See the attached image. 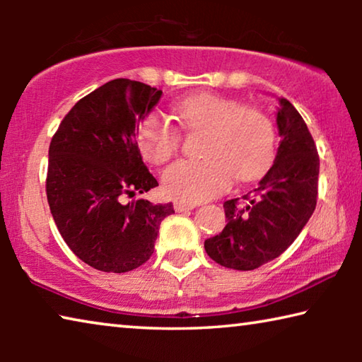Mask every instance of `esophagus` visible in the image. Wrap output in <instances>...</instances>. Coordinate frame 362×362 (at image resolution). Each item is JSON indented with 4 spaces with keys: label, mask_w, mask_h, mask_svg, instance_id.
<instances>
[{
    "label": "esophagus",
    "mask_w": 362,
    "mask_h": 362,
    "mask_svg": "<svg viewBox=\"0 0 362 362\" xmlns=\"http://www.w3.org/2000/svg\"><path fill=\"white\" fill-rule=\"evenodd\" d=\"M198 204L193 203V201H175L174 203V209L177 212H183V211H188V209H193V207H196Z\"/></svg>",
    "instance_id": "1"
}]
</instances>
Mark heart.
<instances>
[{
  "label": "heart",
  "mask_w": 362,
  "mask_h": 362,
  "mask_svg": "<svg viewBox=\"0 0 362 362\" xmlns=\"http://www.w3.org/2000/svg\"><path fill=\"white\" fill-rule=\"evenodd\" d=\"M175 113L187 129L206 132L203 159H182L164 170V192L183 201L212 198L235 177H259L276 151V131L260 108L218 94H196L180 100ZM180 131L168 118L151 113L140 122L137 144L148 161L163 164L180 148Z\"/></svg>",
  "instance_id": "heart-1"
}]
</instances>
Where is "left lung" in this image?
<instances>
[{
  "label": "left lung",
  "instance_id": "left-lung-1",
  "mask_svg": "<svg viewBox=\"0 0 362 362\" xmlns=\"http://www.w3.org/2000/svg\"><path fill=\"white\" fill-rule=\"evenodd\" d=\"M281 136L273 166L247 194L223 203L226 223L204 241L207 255L225 268H259L296 241L317 199L320 156L315 140L296 107L279 100Z\"/></svg>",
  "mask_w": 362,
  "mask_h": 362
}]
</instances>
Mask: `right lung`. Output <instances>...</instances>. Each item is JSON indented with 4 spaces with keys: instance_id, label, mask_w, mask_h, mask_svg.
<instances>
[{
    "instance_id": "obj_1",
    "label": "right lung",
    "mask_w": 362,
    "mask_h": 362,
    "mask_svg": "<svg viewBox=\"0 0 362 362\" xmlns=\"http://www.w3.org/2000/svg\"><path fill=\"white\" fill-rule=\"evenodd\" d=\"M163 90L118 78L78 100L49 145L47 203L78 259L105 273H126L150 259L173 203L126 201L158 187L142 161L139 121Z\"/></svg>"
}]
</instances>
